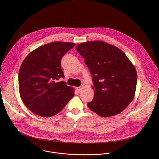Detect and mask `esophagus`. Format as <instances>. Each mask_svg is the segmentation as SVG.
<instances>
[{"label":"esophagus","instance_id":"esophagus-1","mask_svg":"<svg viewBox=\"0 0 159 159\" xmlns=\"http://www.w3.org/2000/svg\"><path fill=\"white\" fill-rule=\"evenodd\" d=\"M83 87H84V86L83 85V86H80V87H79V88H78L76 89H77V91H81V89L83 88Z\"/></svg>","mask_w":159,"mask_h":159}]
</instances>
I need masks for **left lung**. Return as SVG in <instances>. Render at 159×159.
Here are the masks:
<instances>
[{"instance_id": "1", "label": "left lung", "mask_w": 159, "mask_h": 159, "mask_svg": "<svg viewBox=\"0 0 159 159\" xmlns=\"http://www.w3.org/2000/svg\"><path fill=\"white\" fill-rule=\"evenodd\" d=\"M76 49L92 75L94 97L88 107L103 117L117 115L133 100L137 82L134 64L117 47L95 40L81 43Z\"/></svg>"}]
</instances>
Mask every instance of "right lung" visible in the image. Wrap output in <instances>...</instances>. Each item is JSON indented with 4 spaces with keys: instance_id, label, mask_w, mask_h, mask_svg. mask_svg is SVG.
Listing matches in <instances>:
<instances>
[{
    "instance_id": "obj_1",
    "label": "right lung",
    "mask_w": 159,
    "mask_h": 159,
    "mask_svg": "<svg viewBox=\"0 0 159 159\" xmlns=\"http://www.w3.org/2000/svg\"><path fill=\"white\" fill-rule=\"evenodd\" d=\"M75 45L53 42L34 49L23 61L19 70V91L24 104L32 113L42 117L54 116L74 96V88L56 80L64 77L61 59Z\"/></svg>"
}]
</instances>
